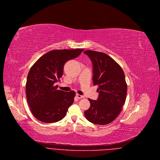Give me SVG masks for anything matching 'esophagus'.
I'll return each instance as SVG.
<instances>
[{
	"instance_id": "obj_1",
	"label": "esophagus",
	"mask_w": 160,
	"mask_h": 160,
	"mask_svg": "<svg viewBox=\"0 0 160 160\" xmlns=\"http://www.w3.org/2000/svg\"><path fill=\"white\" fill-rule=\"evenodd\" d=\"M76 96H77V97L78 98H84V97L83 96V95H80V94H76Z\"/></svg>"
}]
</instances>
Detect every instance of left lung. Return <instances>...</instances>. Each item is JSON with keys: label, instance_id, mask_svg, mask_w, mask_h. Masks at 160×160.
<instances>
[{"label": "left lung", "instance_id": "obj_1", "mask_svg": "<svg viewBox=\"0 0 160 160\" xmlns=\"http://www.w3.org/2000/svg\"><path fill=\"white\" fill-rule=\"evenodd\" d=\"M93 65L94 85L98 86L97 100L89 98L90 108L85 112L86 118L96 124L113 122L122 110L127 95L124 71L113 58L103 52L85 51Z\"/></svg>", "mask_w": 160, "mask_h": 160}]
</instances>
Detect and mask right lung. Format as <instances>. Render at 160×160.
I'll return each instance as SVG.
<instances>
[{
	"label": "right lung",
	"mask_w": 160,
	"mask_h": 160,
	"mask_svg": "<svg viewBox=\"0 0 160 160\" xmlns=\"http://www.w3.org/2000/svg\"><path fill=\"white\" fill-rule=\"evenodd\" d=\"M83 49L52 50L40 57L31 68L26 83L27 99L33 115L42 122L63 119L73 103L74 91L57 89L67 61L78 56Z\"/></svg>",
	"instance_id": "1"
}]
</instances>
